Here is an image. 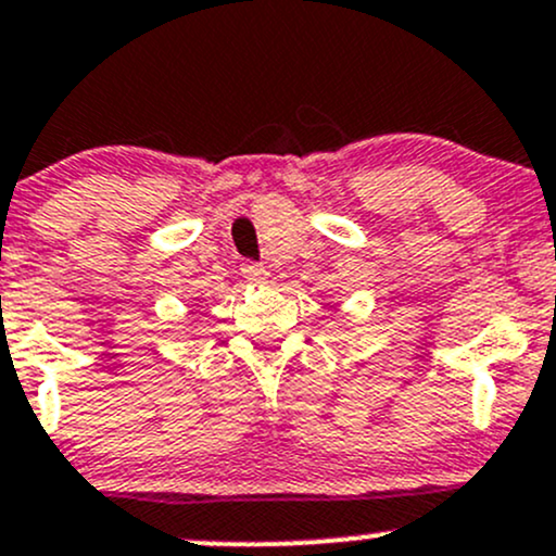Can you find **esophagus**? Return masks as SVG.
Listing matches in <instances>:
<instances>
[{
	"mask_svg": "<svg viewBox=\"0 0 556 556\" xmlns=\"http://www.w3.org/2000/svg\"><path fill=\"white\" fill-rule=\"evenodd\" d=\"M242 277L248 279V282H266L268 268L263 266V263L248 261V263H242Z\"/></svg>",
	"mask_w": 556,
	"mask_h": 556,
	"instance_id": "34e87169",
	"label": "esophagus"
}]
</instances>
